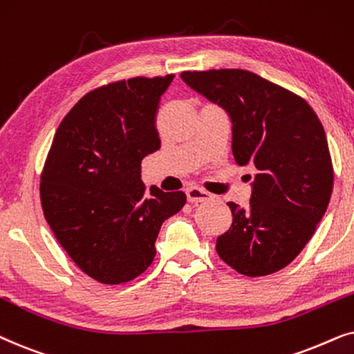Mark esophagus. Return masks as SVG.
Segmentation results:
<instances>
[{
  "label": "esophagus",
  "mask_w": 354,
  "mask_h": 354,
  "mask_svg": "<svg viewBox=\"0 0 354 354\" xmlns=\"http://www.w3.org/2000/svg\"><path fill=\"white\" fill-rule=\"evenodd\" d=\"M186 196H187V201H189L191 204H199V202H205L212 197L209 192L201 189V187H189V189L186 191Z\"/></svg>",
  "instance_id": "34e87169"
}]
</instances>
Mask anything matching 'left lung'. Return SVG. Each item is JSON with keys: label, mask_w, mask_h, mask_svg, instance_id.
<instances>
[{"label": "left lung", "mask_w": 354, "mask_h": 354, "mask_svg": "<svg viewBox=\"0 0 354 354\" xmlns=\"http://www.w3.org/2000/svg\"><path fill=\"white\" fill-rule=\"evenodd\" d=\"M192 91L232 120L238 165L256 167L248 207L216 238L220 259L246 277L279 272L313 238L327 210L333 168L325 131L308 102L244 69L185 71Z\"/></svg>", "instance_id": "1"}]
</instances>
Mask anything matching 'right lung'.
Returning <instances> with one entry per match:
<instances>
[{
  "mask_svg": "<svg viewBox=\"0 0 354 354\" xmlns=\"http://www.w3.org/2000/svg\"><path fill=\"white\" fill-rule=\"evenodd\" d=\"M174 75L133 77L88 92L56 131L40 183L51 232L93 280L120 285L147 270L162 223L186 204L181 191L150 194L144 157L157 152L160 98Z\"/></svg>",
  "mask_w": 354,
  "mask_h": 354,
  "instance_id": "add662e5",
  "label": "right lung"
}]
</instances>
